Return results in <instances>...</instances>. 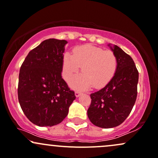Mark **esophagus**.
<instances>
[{"label":"esophagus","mask_w":158,"mask_h":158,"mask_svg":"<svg viewBox=\"0 0 158 158\" xmlns=\"http://www.w3.org/2000/svg\"><path fill=\"white\" fill-rule=\"evenodd\" d=\"M81 94H82V93H81V92H80V91H76V92H75V96H76V97H79L80 95H81Z\"/></svg>","instance_id":"34e87169"}]
</instances>
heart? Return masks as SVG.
Listing matches in <instances>:
<instances>
[{"instance_id": "heart-1", "label": "heart", "mask_w": 158, "mask_h": 158, "mask_svg": "<svg viewBox=\"0 0 158 158\" xmlns=\"http://www.w3.org/2000/svg\"><path fill=\"white\" fill-rule=\"evenodd\" d=\"M81 67L82 74L71 81L77 89L105 86L110 81L118 68V60L114 53L96 46L85 45L74 48L72 54L65 52L63 57V74L69 80Z\"/></svg>"}]
</instances>
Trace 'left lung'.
Returning <instances> with one entry per match:
<instances>
[{
  "mask_svg": "<svg viewBox=\"0 0 158 158\" xmlns=\"http://www.w3.org/2000/svg\"><path fill=\"white\" fill-rule=\"evenodd\" d=\"M116 56L118 68L108 84L92 93L87 110L90 122L102 128L121 125L131 112L137 95L139 72L131 56L117 45H108Z\"/></svg>",
  "mask_w": 158,
  "mask_h": 158,
  "instance_id": "1",
  "label": "left lung"
}]
</instances>
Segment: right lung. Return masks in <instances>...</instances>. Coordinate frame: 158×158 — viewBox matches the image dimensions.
<instances>
[{
    "label": "right lung",
    "instance_id": "obj_1",
    "mask_svg": "<svg viewBox=\"0 0 158 158\" xmlns=\"http://www.w3.org/2000/svg\"><path fill=\"white\" fill-rule=\"evenodd\" d=\"M66 44L56 39L43 41L30 51L21 66L19 104L27 118L38 126L60 123L76 98L61 76Z\"/></svg>",
    "mask_w": 158,
    "mask_h": 158
}]
</instances>
